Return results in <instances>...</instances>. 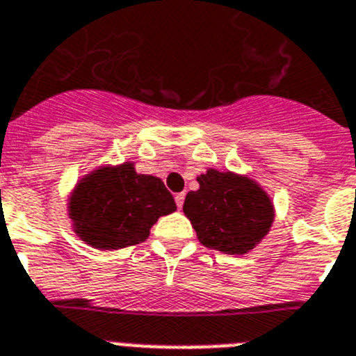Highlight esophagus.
<instances>
[{
  "label": "esophagus",
  "instance_id": "esophagus-1",
  "mask_svg": "<svg viewBox=\"0 0 356 356\" xmlns=\"http://www.w3.org/2000/svg\"><path fill=\"white\" fill-rule=\"evenodd\" d=\"M184 200H185V194H184V193L176 194V196H175L176 207H178V209H181V207H184Z\"/></svg>",
  "mask_w": 356,
  "mask_h": 356
}]
</instances>
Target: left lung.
<instances>
[{"mask_svg": "<svg viewBox=\"0 0 356 356\" xmlns=\"http://www.w3.org/2000/svg\"><path fill=\"white\" fill-rule=\"evenodd\" d=\"M198 191L185 196L184 212L198 239L225 254H245L268 232L273 207L256 181L209 169L198 176Z\"/></svg>", "mask_w": 356, "mask_h": 356, "instance_id": "1", "label": "left lung"}]
</instances>
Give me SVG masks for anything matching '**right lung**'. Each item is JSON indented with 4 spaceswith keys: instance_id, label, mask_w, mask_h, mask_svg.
<instances>
[{
    "instance_id": "obj_1",
    "label": "right lung",
    "mask_w": 356,
    "mask_h": 356,
    "mask_svg": "<svg viewBox=\"0 0 356 356\" xmlns=\"http://www.w3.org/2000/svg\"><path fill=\"white\" fill-rule=\"evenodd\" d=\"M175 211V198L163 181L138 175L129 162L97 169L70 198V218L79 238L102 250L145 241L158 218Z\"/></svg>"
}]
</instances>
